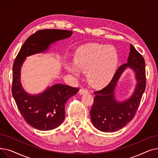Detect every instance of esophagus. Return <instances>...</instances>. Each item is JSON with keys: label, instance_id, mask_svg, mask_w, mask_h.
<instances>
[{"label": "esophagus", "instance_id": "obj_1", "mask_svg": "<svg viewBox=\"0 0 158 158\" xmlns=\"http://www.w3.org/2000/svg\"><path fill=\"white\" fill-rule=\"evenodd\" d=\"M88 90L86 89H85V88L80 89L79 92V94L80 95H84V94H88Z\"/></svg>", "mask_w": 158, "mask_h": 158}]
</instances>
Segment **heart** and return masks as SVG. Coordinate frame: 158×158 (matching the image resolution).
<instances>
[{"mask_svg": "<svg viewBox=\"0 0 158 158\" xmlns=\"http://www.w3.org/2000/svg\"><path fill=\"white\" fill-rule=\"evenodd\" d=\"M74 61L66 65L68 72L76 76L81 71L87 72L89 83L101 87L113 77L118 66V56L113 46L93 43L79 47L75 54Z\"/></svg>", "mask_w": 158, "mask_h": 158, "instance_id": "heart-1", "label": "heart"}]
</instances>
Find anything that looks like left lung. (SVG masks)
<instances>
[{"label": "left lung", "instance_id": "1", "mask_svg": "<svg viewBox=\"0 0 158 158\" xmlns=\"http://www.w3.org/2000/svg\"><path fill=\"white\" fill-rule=\"evenodd\" d=\"M130 68L134 71L137 81L134 92L127 99L118 102L115 90L123 73ZM146 86L145 63L132 44L127 63L121 65L109 85L94 92V103L90 110L94 126L103 132H114L122 129L132 119L138 108Z\"/></svg>", "mask_w": 158, "mask_h": 158}]
</instances>
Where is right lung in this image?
<instances>
[{
	"label": "right lung",
	"instance_id": "obj_1",
	"mask_svg": "<svg viewBox=\"0 0 158 158\" xmlns=\"http://www.w3.org/2000/svg\"><path fill=\"white\" fill-rule=\"evenodd\" d=\"M72 33L61 29L38 31L25 41L14 61L12 94L25 120L35 129L48 131L60 126L64 119L65 103L79 89L59 83L41 93L29 94L21 83L22 66L27 57L47 51L52 44L70 38Z\"/></svg>",
	"mask_w": 158,
	"mask_h": 158
}]
</instances>
